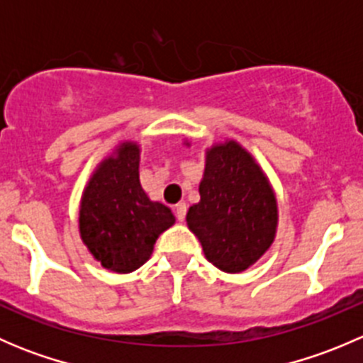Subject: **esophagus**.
<instances>
[{
	"mask_svg": "<svg viewBox=\"0 0 363 363\" xmlns=\"http://www.w3.org/2000/svg\"><path fill=\"white\" fill-rule=\"evenodd\" d=\"M186 212H188V205H186L184 202L175 205V216H177V219L181 223L186 219Z\"/></svg>",
	"mask_w": 363,
	"mask_h": 363,
	"instance_id": "1",
	"label": "esophagus"
}]
</instances>
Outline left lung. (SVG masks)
I'll list each match as a JSON object with an SVG mask.
<instances>
[{
	"label": "left lung",
	"instance_id": "8db88e82",
	"mask_svg": "<svg viewBox=\"0 0 363 363\" xmlns=\"http://www.w3.org/2000/svg\"><path fill=\"white\" fill-rule=\"evenodd\" d=\"M200 202L186 216L205 258L223 272L251 267L276 237L277 202L252 156L228 140L207 151Z\"/></svg>",
	"mask_w": 363,
	"mask_h": 363
}]
</instances>
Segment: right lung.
<instances>
[{
  "mask_svg": "<svg viewBox=\"0 0 363 363\" xmlns=\"http://www.w3.org/2000/svg\"><path fill=\"white\" fill-rule=\"evenodd\" d=\"M140 149L133 142L101 161L84 189L80 237L91 255L117 274L144 265L158 237L175 223L167 205L152 202L138 179Z\"/></svg>",
  "mask_w": 363,
  "mask_h": 363,
  "instance_id": "add662e5",
  "label": "right lung"
}]
</instances>
